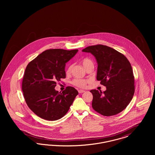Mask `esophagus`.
Returning <instances> with one entry per match:
<instances>
[{
	"mask_svg": "<svg viewBox=\"0 0 155 155\" xmlns=\"http://www.w3.org/2000/svg\"><path fill=\"white\" fill-rule=\"evenodd\" d=\"M85 92V91L84 90H78V92L80 93V94H81V93H83V92Z\"/></svg>",
	"mask_w": 155,
	"mask_h": 155,
	"instance_id": "1",
	"label": "esophagus"
}]
</instances>
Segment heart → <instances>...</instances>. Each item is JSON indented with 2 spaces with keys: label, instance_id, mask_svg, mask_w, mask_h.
<instances>
[{
  "label": "heart",
  "instance_id": "obj_1",
  "mask_svg": "<svg viewBox=\"0 0 155 155\" xmlns=\"http://www.w3.org/2000/svg\"><path fill=\"white\" fill-rule=\"evenodd\" d=\"M81 62H82V65L85 68L86 70L91 65H94L92 61L88 58H84V59H82ZM72 69H73V65L71 64L68 67V68L67 69V74H70L71 73ZM88 82V80H84V79H81V78H75L71 82L72 84L74 85V86L77 87L78 88H85Z\"/></svg>",
  "mask_w": 155,
  "mask_h": 155
}]
</instances>
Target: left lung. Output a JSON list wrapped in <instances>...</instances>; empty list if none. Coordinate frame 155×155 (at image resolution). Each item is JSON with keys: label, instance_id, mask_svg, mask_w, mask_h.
Wrapping results in <instances>:
<instances>
[{"label": "left lung", "instance_id": "1", "mask_svg": "<svg viewBox=\"0 0 155 155\" xmlns=\"http://www.w3.org/2000/svg\"><path fill=\"white\" fill-rule=\"evenodd\" d=\"M82 52L92 53L96 59V79L106 87L102 92L90 91L93 95L92 108L104 116H111L124 110L133 99L134 77L131 64L125 56L103 45L89 46Z\"/></svg>", "mask_w": 155, "mask_h": 155}]
</instances>
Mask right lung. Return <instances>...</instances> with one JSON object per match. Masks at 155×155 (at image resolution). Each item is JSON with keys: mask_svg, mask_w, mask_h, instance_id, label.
Segmentation results:
<instances>
[{"mask_svg": "<svg viewBox=\"0 0 155 155\" xmlns=\"http://www.w3.org/2000/svg\"><path fill=\"white\" fill-rule=\"evenodd\" d=\"M78 51L48 49L27 65L22 81L23 95L27 106L39 117L49 121L63 117L78 94L72 87H67L62 92L54 89L57 82L66 78V63Z\"/></svg>", "mask_w": 155, "mask_h": 155, "instance_id": "add662e5", "label": "right lung"}]
</instances>
